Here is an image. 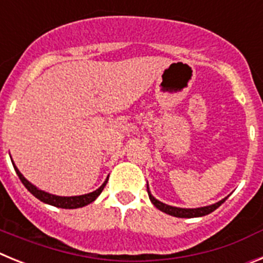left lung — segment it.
Masks as SVG:
<instances>
[{
	"label": "left lung",
	"instance_id": "left-lung-1",
	"mask_svg": "<svg viewBox=\"0 0 263 263\" xmlns=\"http://www.w3.org/2000/svg\"><path fill=\"white\" fill-rule=\"evenodd\" d=\"M146 190H148V195H149V199L151 202L153 203L156 208H158L160 211L165 212L167 215H172V216H176V217H186V219H191V217H200V216H205V215L211 214L216 210L217 207L223 204L226 202V199L228 198H224V199L219 200L217 203H214V204H210V205H205V207H198V208H181V207H173V205L169 204H165V203L160 202L158 199H156L155 196L151 194L149 191L148 184H146Z\"/></svg>",
	"mask_w": 263,
	"mask_h": 263
}]
</instances>
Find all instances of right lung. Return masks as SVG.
I'll return each mask as SVG.
<instances>
[{"label": "right lung", "mask_w": 263, "mask_h": 263, "mask_svg": "<svg viewBox=\"0 0 263 263\" xmlns=\"http://www.w3.org/2000/svg\"><path fill=\"white\" fill-rule=\"evenodd\" d=\"M11 162H13V166H14V169H15L18 177H20L21 182L25 184V187L27 189V190L35 196V198H37L40 202L47 203V204H51V205H55V207H59V208L73 210V208L85 207V205L90 204L91 202H94V200L98 198L99 194L102 193L103 187H105L106 183H107V181H108V177H107V178H106V181L102 183V186L97 189L96 191H93V193L84 194V195H76V196H59V195H53V194H49V193H47V191H43V190H40V189H37L35 184H32L31 182L27 181V179L22 176V173L18 170V167L15 166V164H14L13 160H11Z\"/></svg>", "instance_id": "obj_1"}]
</instances>
